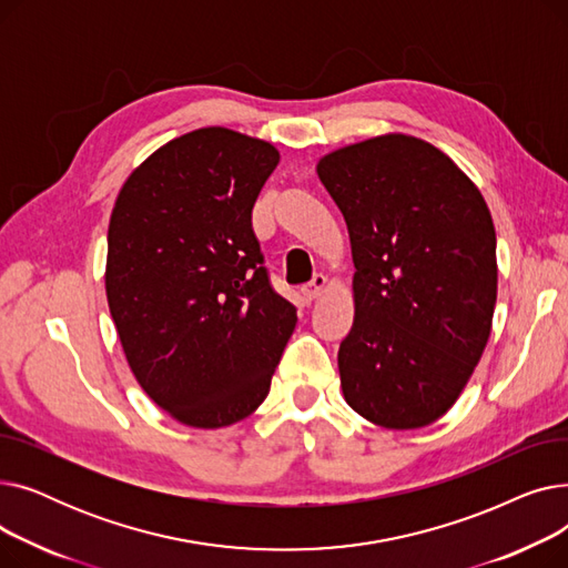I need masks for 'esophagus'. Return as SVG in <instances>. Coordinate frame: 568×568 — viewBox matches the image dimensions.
I'll return each mask as SVG.
<instances>
[{
	"mask_svg": "<svg viewBox=\"0 0 568 568\" xmlns=\"http://www.w3.org/2000/svg\"><path fill=\"white\" fill-rule=\"evenodd\" d=\"M324 290H326V276L324 274H315L313 281L302 287V294L306 296V302H315L317 296L324 294Z\"/></svg>",
	"mask_w": 568,
	"mask_h": 568,
	"instance_id": "obj_1",
	"label": "esophagus"
}]
</instances>
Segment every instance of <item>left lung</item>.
<instances>
[{
	"label": "left lung",
	"instance_id": "8db88e82",
	"mask_svg": "<svg viewBox=\"0 0 568 568\" xmlns=\"http://www.w3.org/2000/svg\"><path fill=\"white\" fill-rule=\"evenodd\" d=\"M317 176L343 212L356 268L343 396L375 426H430L463 394L493 329L490 209L442 149L405 133L334 149Z\"/></svg>",
	"mask_w": 568,
	"mask_h": 568
}]
</instances>
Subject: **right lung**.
<instances>
[{
	"mask_svg": "<svg viewBox=\"0 0 568 568\" xmlns=\"http://www.w3.org/2000/svg\"><path fill=\"white\" fill-rule=\"evenodd\" d=\"M278 149L225 126L179 135L119 189L105 294L131 373L179 424L253 414L294 332L268 285L251 214Z\"/></svg>",
	"mask_w": 568,
	"mask_h": 568,
	"instance_id": "obj_1",
	"label": "right lung"
}]
</instances>
